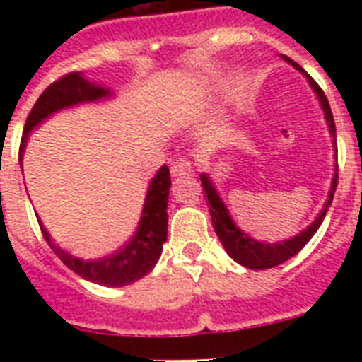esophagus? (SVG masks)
<instances>
[{
	"mask_svg": "<svg viewBox=\"0 0 362 362\" xmlns=\"http://www.w3.org/2000/svg\"><path fill=\"white\" fill-rule=\"evenodd\" d=\"M192 173V161L187 158H178L173 161V165H170V175L173 176H186Z\"/></svg>",
	"mask_w": 362,
	"mask_h": 362,
	"instance_id": "obj_1",
	"label": "esophagus"
}]
</instances>
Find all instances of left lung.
<instances>
[{
  "label": "left lung",
  "instance_id": "8db88e82",
  "mask_svg": "<svg viewBox=\"0 0 362 362\" xmlns=\"http://www.w3.org/2000/svg\"><path fill=\"white\" fill-rule=\"evenodd\" d=\"M281 58L286 59L287 64H291L298 73H303L306 76V81H308L310 88L314 90V93L320 99L321 110H323V115H325L327 125H329V133L332 136V146L337 148V127H334V118H332L331 112V105L327 101L325 93L321 90L315 81L310 75H306V71L300 67L298 64H295L293 59H289L287 56H281ZM201 184L204 187V193H206V199H209V209H210V216H212V226H214V231L220 238V242L226 247V252L229 253V257L235 259L238 264L242 267H246V269H255V270H264V269H272V267H278L287 259H291L293 255H297L300 250H303L308 240L315 235V231L320 229L321 221L325 218L327 210L331 206L332 197H334V192H337V184H338V163L337 169H334V175H332V182H331V189H329V195H327V201L323 204V209L317 214L312 223H310L304 231H300L295 237L287 238V240L281 242H261L252 238L247 233H244L240 227L235 223V220L229 214V210H227L226 203L221 201L220 193L214 187V182L210 178V175L206 173H201Z\"/></svg>",
  "mask_w": 362,
  "mask_h": 362
}]
</instances>
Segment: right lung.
Masks as SVG:
<instances>
[{"label": "right lung", "instance_id": "add662e5", "mask_svg": "<svg viewBox=\"0 0 362 362\" xmlns=\"http://www.w3.org/2000/svg\"><path fill=\"white\" fill-rule=\"evenodd\" d=\"M109 98H112L110 88L90 82L82 73H69V75L62 76L59 81L50 84L39 95L37 103L33 105L24 125L18 158L22 159V156H24L31 131L47 118H50L59 110L76 107V105L95 103V101ZM169 189L170 173L169 167L163 165L148 184L146 199H144L141 221H139L135 235L129 238V242L124 247L110 253L107 257L81 259L71 255L54 244L50 233L39 220L42 237L48 242V246L52 247L54 253L64 261V264H67L73 272L82 276L84 280L109 287L129 286L133 281L141 280L142 276H146L156 267L159 255L163 252V244L167 240V221H169V218H167Z\"/></svg>", "mask_w": 362, "mask_h": 362}]
</instances>
